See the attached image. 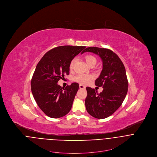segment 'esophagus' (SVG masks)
Wrapping results in <instances>:
<instances>
[{
  "instance_id": "esophagus-1",
  "label": "esophagus",
  "mask_w": 157,
  "mask_h": 157,
  "mask_svg": "<svg viewBox=\"0 0 157 157\" xmlns=\"http://www.w3.org/2000/svg\"><path fill=\"white\" fill-rule=\"evenodd\" d=\"M79 88H80V89H82V90H84V89L86 88V87L84 85H80Z\"/></svg>"
}]
</instances>
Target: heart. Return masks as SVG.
Wrapping results in <instances>:
<instances>
[{"instance_id": "1", "label": "heart", "mask_w": 157, "mask_h": 157, "mask_svg": "<svg viewBox=\"0 0 157 157\" xmlns=\"http://www.w3.org/2000/svg\"><path fill=\"white\" fill-rule=\"evenodd\" d=\"M85 60L89 66L92 65H95L97 63V59L93 55H90H90L86 56ZM75 61H76L75 59H73L71 61V62L69 63V69H72L74 68ZM92 78H93V77L91 75L78 74V75H76L75 77H74V80L78 83H82V84H86V83H89Z\"/></svg>"}]
</instances>
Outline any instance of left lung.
Here are the masks:
<instances>
[{"label":"left lung","mask_w":157,"mask_h":157,"mask_svg":"<svg viewBox=\"0 0 157 157\" xmlns=\"http://www.w3.org/2000/svg\"><path fill=\"white\" fill-rule=\"evenodd\" d=\"M85 52L98 55L102 60L103 69L95 85L103 88L98 94L96 90L86 87V109L96 118H105L120 108L126 97L128 90L126 69L119 57L109 49L88 47L82 54Z\"/></svg>","instance_id":"left-lung-1"}]
</instances>
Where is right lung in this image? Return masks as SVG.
<instances>
[{
    "label": "right lung",
    "instance_id": "add662e5",
    "mask_svg": "<svg viewBox=\"0 0 157 157\" xmlns=\"http://www.w3.org/2000/svg\"><path fill=\"white\" fill-rule=\"evenodd\" d=\"M85 46H61L48 51L38 63L31 86L33 97L40 109L53 118L70 111L79 85L72 83L65 88L57 84L69 74V63Z\"/></svg>",
    "mask_w": 157,
    "mask_h": 157
}]
</instances>
